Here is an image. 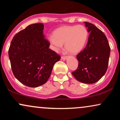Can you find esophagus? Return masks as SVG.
Segmentation results:
<instances>
[{"label":"esophagus","mask_w":120,"mask_h":120,"mask_svg":"<svg viewBox=\"0 0 120 120\" xmlns=\"http://www.w3.org/2000/svg\"><path fill=\"white\" fill-rule=\"evenodd\" d=\"M67 59V56H61V59H63V60H65V59Z\"/></svg>","instance_id":"esophagus-1"}]
</instances>
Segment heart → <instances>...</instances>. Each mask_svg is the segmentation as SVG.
Listing matches in <instances>:
<instances>
[{
    "instance_id": "1",
    "label": "heart",
    "mask_w": 120,
    "mask_h": 120,
    "mask_svg": "<svg viewBox=\"0 0 120 120\" xmlns=\"http://www.w3.org/2000/svg\"><path fill=\"white\" fill-rule=\"evenodd\" d=\"M88 32L84 26H66L57 29L53 32V36L49 38L53 51L57 52L65 43V49L73 54H77L83 49Z\"/></svg>"
}]
</instances>
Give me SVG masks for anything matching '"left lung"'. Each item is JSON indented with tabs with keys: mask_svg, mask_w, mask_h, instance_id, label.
Returning a JSON list of instances; mask_svg holds the SVG:
<instances>
[{
	"mask_svg": "<svg viewBox=\"0 0 120 120\" xmlns=\"http://www.w3.org/2000/svg\"><path fill=\"white\" fill-rule=\"evenodd\" d=\"M84 23L90 34L85 48L77 55L78 68L71 73L79 82L91 84L98 81L105 74L111 49L102 31L93 24Z\"/></svg>",
	"mask_w": 120,
	"mask_h": 120,
	"instance_id": "left-lung-1",
	"label": "left lung"
}]
</instances>
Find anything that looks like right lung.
<instances>
[{"instance_id":"obj_1","label":"right lung","mask_w":120,"mask_h":120,"mask_svg":"<svg viewBox=\"0 0 120 120\" xmlns=\"http://www.w3.org/2000/svg\"><path fill=\"white\" fill-rule=\"evenodd\" d=\"M42 23L27 26L13 37L8 50L12 72L21 83L30 87L45 84L60 56L49 49Z\"/></svg>"}]
</instances>
